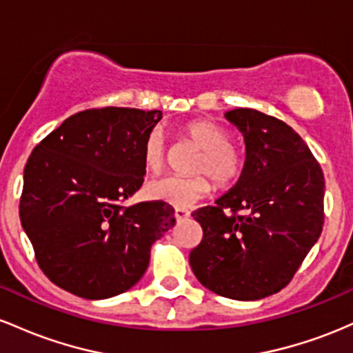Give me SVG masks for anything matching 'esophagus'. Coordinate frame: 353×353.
Returning a JSON list of instances; mask_svg holds the SVG:
<instances>
[{"mask_svg": "<svg viewBox=\"0 0 353 353\" xmlns=\"http://www.w3.org/2000/svg\"><path fill=\"white\" fill-rule=\"evenodd\" d=\"M175 219H176V221L187 220V219H190V212H188V210H185V208H176L175 210Z\"/></svg>", "mask_w": 353, "mask_h": 353, "instance_id": "esophagus-1", "label": "esophagus"}]
</instances>
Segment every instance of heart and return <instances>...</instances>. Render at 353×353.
Returning a JSON list of instances; mask_svg holds the SVG:
<instances>
[{"instance_id": "b5f03b06", "label": "heart", "mask_w": 353, "mask_h": 353, "mask_svg": "<svg viewBox=\"0 0 353 353\" xmlns=\"http://www.w3.org/2000/svg\"><path fill=\"white\" fill-rule=\"evenodd\" d=\"M185 138L200 148L192 172L205 173L220 188L235 183L240 176L243 160L239 150L232 145V133L212 120H195L181 130ZM143 165L148 172H158L165 163L166 145L160 130H152L143 141ZM210 193L205 176H161L148 181L145 195L148 200L161 201L176 208H188Z\"/></svg>"}]
</instances>
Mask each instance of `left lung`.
I'll use <instances>...</instances> for the list:
<instances>
[{"label":"left lung","instance_id":"1","mask_svg":"<svg viewBox=\"0 0 353 353\" xmlns=\"http://www.w3.org/2000/svg\"><path fill=\"white\" fill-rule=\"evenodd\" d=\"M225 118L243 134L239 181L192 216L203 228L190 267L203 287L233 300H260L290 283L323 227L325 181L292 126L252 108Z\"/></svg>","mask_w":353,"mask_h":353}]
</instances>
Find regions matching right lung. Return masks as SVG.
Listing matches in <instances>:
<instances>
[{
  "label": "right lung",
  "mask_w": 353,
  "mask_h": 353,
  "mask_svg": "<svg viewBox=\"0 0 353 353\" xmlns=\"http://www.w3.org/2000/svg\"><path fill=\"white\" fill-rule=\"evenodd\" d=\"M161 114L85 110L28 158L19 219L39 268L63 290L90 300L130 290L148 268L152 245L175 225L172 205H121L143 183V141Z\"/></svg>",
  "instance_id": "1"
}]
</instances>
